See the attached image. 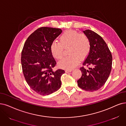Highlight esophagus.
<instances>
[{"mask_svg":"<svg viewBox=\"0 0 126 126\" xmlns=\"http://www.w3.org/2000/svg\"><path fill=\"white\" fill-rule=\"evenodd\" d=\"M72 71V70L71 69H67L66 70V73H69V72H70Z\"/></svg>","mask_w":126,"mask_h":126,"instance_id":"1","label":"esophagus"}]
</instances>
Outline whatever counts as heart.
<instances>
[{"instance_id":"obj_1","label":"heart","mask_w":126,"mask_h":126,"mask_svg":"<svg viewBox=\"0 0 126 126\" xmlns=\"http://www.w3.org/2000/svg\"><path fill=\"white\" fill-rule=\"evenodd\" d=\"M59 40L60 42L54 41L52 42L50 49L54 57L60 59L63 55V48L69 47L68 54L69 55L58 63L62 68L70 69L74 68L79 63V58H85L89 52L90 42L85 34L70 30L63 32Z\"/></svg>"}]
</instances>
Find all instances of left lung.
<instances>
[{
	"instance_id": "8db88e82",
	"label": "left lung",
	"mask_w": 126,
	"mask_h": 126,
	"mask_svg": "<svg viewBox=\"0 0 126 126\" xmlns=\"http://www.w3.org/2000/svg\"><path fill=\"white\" fill-rule=\"evenodd\" d=\"M83 32L89 39L90 49L83 66L80 68L82 74L78 80V85L86 91L94 92L101 88L107 80L112 69V56L101 36L89 29Z\"/></svg>"
}]
</instances>
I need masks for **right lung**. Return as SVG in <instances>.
I'll list each match as a JSON object with an SVG mask.
<instances>
[{"instance_id": "right-lung-1", "label": "right lung", "mask_w": 126, "mask_h": 126, "mask_svg": "<svg viewBox=\"0 0 126 126\" xmlns=\"http://www.w3.org/2000/svg\"><path fill=\"white\" fill-rule=\"evenodd\" d=\"M62 29L40 27L28 37L22 52L21 63L26 81L33 90L41 95H48L61 87L63 70L54 71L56 64L50 49L53 41Z\"/></svg>"}]
</instances>
